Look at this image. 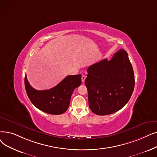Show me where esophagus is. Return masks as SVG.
<instances>
[{
	"mask_svg": "<svg viewBox=\"0 0 157 157\" xmlns=\"http://www.w3.org/2000/svg\"><path fill=\"white\" fill-rule=\"evenodd\" d=\"M86 79V76L85 75H83L82 77H81V81H82V82H85V80Z\"/></svg>",
	"mask_w": 157,
	"mask_h": 157,
	"instance_id": "obj_1",
	"label": "esophagus"
}]
</instances>
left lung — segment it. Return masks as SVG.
<instances>
[{"instance_id": "8db88e82", "label": "left lung", "mask_w": 157, "mask_h": 157, "mask_svg": "<svg viewBox=\"0 0 157 157\" xmlns=\"http://www.w3.org/2000/svg\"><path fill=\"white\" fill-rule=\"evenodd\" d=\"M87 72L85 83L93 113L109 115L126 105L135 86L134 72L126 51L120 49L110 60L106 58L90 65Z\"/></svg>"}]
</instances>
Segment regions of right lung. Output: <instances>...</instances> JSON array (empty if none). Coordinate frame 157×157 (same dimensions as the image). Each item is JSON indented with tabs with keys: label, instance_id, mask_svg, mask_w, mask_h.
<instances>
[{
	"label": "right lung",
	"instance_id": "right-lung-1",
	"mask_svg": "<svg viewBox=\"0 0 157 157\" xmlns=\"http://www.w3.org/2000/svg\"><path fill=\"white\" fill-rule=\"evenodd\" d=\"M25 88L31 103L41 111L52 115L62 114L69 106L72 94L81 84V75L68 76L49 90H37L28 82L26 75Z\"/></svg>",
	"mask_w": 157,
	"mask_h": 157
}]
</instances>
